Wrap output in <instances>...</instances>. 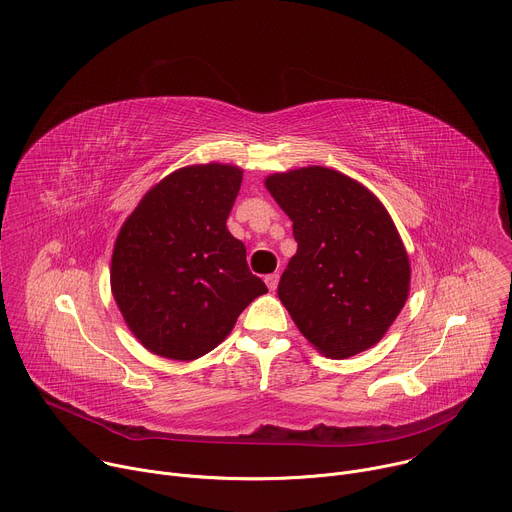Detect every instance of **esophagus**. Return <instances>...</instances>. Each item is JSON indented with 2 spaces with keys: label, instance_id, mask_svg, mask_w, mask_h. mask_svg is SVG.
Wrapping results in <instances>:
<instances>
[{
  "label": "esophagus",
  "instance_id": "1",
  "mask_svg": "<svg viewBox=\"0 0 512 512\" xmlns=\"http://www.w3.org/2000/svg\"><path fill=\"white\" fill-rule=\"evenodd\" d=\"M278 272H274V274H268L266 278H264V282H266V287L270 289V291H276V287H278Z\"/></svg>",
  "mask_w": 512,
  "mask_h": 512
}]
</instances>
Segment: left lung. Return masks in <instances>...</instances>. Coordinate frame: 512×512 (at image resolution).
Masks as SVG:
<instances>
[{
    "label": "left lung",
    "mask_w": 512,
    "mask_h": 512,
    "mask_svg": "<svg viewBox=\"0 0 512 512\" xmlns=\"http://www.w3.org/2000/svg\"><path fill=\"white\" fill-rule=\"evenodd\" d=\"M291 221L297 254L278 299L327 358L378 344L409 297L411 264L384 205L358 181L325 166L264 181Z\"/></svg>",
    "instance_id": "left-lung-1"
}]
</instances>
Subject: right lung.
I'll use <instances>...</instances> for the list:
<instances>
[{"label":"right lung","instance_id":"right-lung-1","mask_svg":"<svg viewBox=\"0 0 512 512\" xmlns=\"http://www.w3.org/2000/svg\"><path fill=\"white\" fill-rule=\"evenodd\" d=\"M242 168L193 164L154 185L122 225L111 293L140 344L170 360H197L230 335L268 293L227 230Z\"/></svg>","mask_w":512,"mask_h":512}]
</instances>
